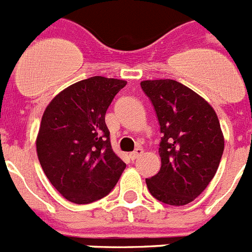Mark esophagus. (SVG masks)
<instances>
[{
	"mask_svg": "<svg viewBox=\"0 0 252 252\" xmlns=\"http://www.w3.org/2000/svg\"><path fill=\"white\" fill-rule=\"evenodd\" d=\"M143 152H144V151H143V148H137L134 152H131V153L129 154V157H130L131 160H134V159H137V158H139L140 156H142Z\"/></svg>",
	"mask_w": 252,
	"mask_h": 252,
	"instance_id": "1",
	"label": "esophagus"
}]
</instances>
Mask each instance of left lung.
Segmentation results:
<instances>
[{"instance_id":"left-lung-1","label":"left lung","mask_w":252,"mask_h":252,"mask_svg":"<svg viewBox=\"0 0 252 252\" xmlns=\"http://www.w3.org/2000/svg\"><path fill=\"white\" fill-rule=\"evenodd\" d=\"M160 126L162 165L146 183L154 198L171 206L192 202L219 168L225 139L214 108L197 93L171 79L144 80Z\"/></svg>"}]
</instances>
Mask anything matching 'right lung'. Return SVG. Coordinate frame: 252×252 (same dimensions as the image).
I'll use <instances>...</instances> for the list:
<instances>
[{"instance_id":"obj_1","label":"right lung","mask_w":252,"mask_h":252,"mask_svg":"<svg viewBox=\"0 0 252 252\" xmlns=\"http://www.w3.org/2000/svg\"><path fill=\"white\" fill-rule=\"evenodd\" d=\"M126 81L93 76L59 93L45 109L36 151L51 185L70 202L105 197L126 163L113 152L105 113Z\"/></svg>"}]
</instances>
